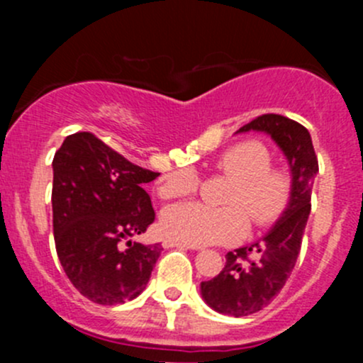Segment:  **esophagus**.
Here are the masks:
<instances>
[{"label":"esophagus","mask_w":363,"mask_h":363,"mask_svg":"<svg viewBox=\"0 0 363 363\" xmlns=\"http://www.w3.org/2000/svg\"><path fill=\"white\" fill-rule=\"evenodd\" d=\"M163 247H181V250H196L195 246H189V244L179 242V240H174V239L163 240Z\"/></svg>","instance_id":"esophagus-1"}]
</instances>
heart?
<instances>
[{
	"label": "heart",
	"mask_w": 363,
	"mask_h": 363,
	"mask_svg": "<svg viewBox=\"0 0 363 363\" xmlns=\"http://www.w3.org/2000/svg\"><path fill=\"white\" fill-rule=\"evenodd\" d=\"M267 145L244 140L221 152L216 168L233 184L225 202L230 207L214 208L202 203L172 205L161 216V228L168 239L189 244H232L247 232V218L258 228L274 225L286 211L291 199V181L281 168L272 167ZM193 170H174L160 186L163 199H181L199 189Z\"/></svg>",
	"instance_id": "1"
}]
</instances>
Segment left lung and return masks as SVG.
I'll use <instances>...</instances> for the list:
<instances>
[{
    "instance_id": "obj_1",
    "label": "left lung",
    "mask_w": 363,
    "mask_h": 363,
    "mask_svg": "<svg viewBox=\"0 0 363 363\" xmlns=\"http://www.w3.org/2000/svg\"><path fill=\"white\" fill-rule=\"evenodd\" d=\"M265 131L290 161L291 199L270 232L251 246L226 252L225 269L202 281V296L214 311L250 316L269 306L294 272L311 212L318 158L306 128L279 113H263L240 131Z\"/></svg>"
}]
</instances>
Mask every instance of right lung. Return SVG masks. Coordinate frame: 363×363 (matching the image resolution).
<instances>
[{
  "label": "right lung",
  "instance_id": "obj_1",
  "mask_svg": "<svg viewBox=\"0 0 363 363\" xmlns=\"http://www.w3.org/2000/svg\"><path fill=\"white\" fill-rule=\"evenodd\" d=\"M52 170L54 242L68 279L101 306L137 298L163 250L131 240L155 221L144 184L160 174L128 161L89 131L65 138Z\"/></svg>",
  "mask_w": 363,
  "mask_h": 363
}]
</instances>
